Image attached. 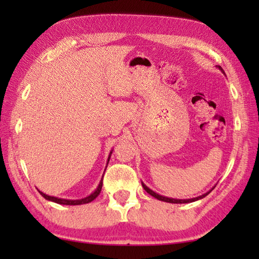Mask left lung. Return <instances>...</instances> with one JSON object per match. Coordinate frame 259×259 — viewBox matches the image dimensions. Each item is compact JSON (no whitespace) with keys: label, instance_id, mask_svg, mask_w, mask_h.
<instances>
[{"label":"left lung","instance_id":"left-lung-1","mask_svg":"<svg viewBox=\"0 0 259 259\" xmlns=\"http://www.w3.org/2000/svg\"><path fill=\"white\" fill-rule=\"evenodd\" d=\"M218 68L221 69V71H222L223 73H224V71H223V68H222L221 66H218ZM224 74H225V73H224ZM142 185H143V187H144V190H145V191L148 193V194H151L152 196H154V198L157 199V200L164 201V202H169V203H190V202H194V201H198V200H200V199H203L204 196H207V195L209 194V193L211 192V191H209V192H207V193H204V194L198 196V198L179 200V199H170V198H166V196H162V195H160V194H157V193H155L154 191H152L151 188H148L144 183H142Z\"/></svg>","mask_w":259,"mask_h":259}]
</instances>
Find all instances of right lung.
<instances>
[{
	"instance_id": "1",
	"label": "right lung",
	"mask_w": 259,
	"mask_h": 259,
	"mask_svg": "<svg viewBox=\"0 0 259 259\" xmlns=\"http://www.w3.org/2000/svg\"><path fill=\"white\" fill-rule=\"evenodd\" d=\"M111 154L112 152L109 153V156H108V160H107V164H108V161H109V157H111ZM107 166V165H106ZM106 170V169H105ZM104 177V176H103ZM103 177H102V181H100L98 187L96 188V191L94 193H91L90 195H88L87 198H83V199H80V200H67V199H59V198H56V196H50V195H47L46 193H43L41 191L40 194L45 198L46 200H49V201H52V202H56V203H59V204H66V205H78V204H84V203H89L91 202V201H94L97 196L99 195L100 191H102V187H103Z\"/></svg>"
}]
</instances>
